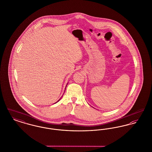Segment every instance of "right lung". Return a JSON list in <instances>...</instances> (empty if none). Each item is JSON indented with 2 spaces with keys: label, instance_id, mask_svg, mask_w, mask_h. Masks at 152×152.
I'll list each match as a JSON object with an SVG mask.
<instances>
[{
  "label": "right lung",
  "instance_id": "add662e5",
  "mask_svg": "<svg viewBox=\"0 0 152 152\" xmlns=\"http://www.w3.org/2000/svg\"><path fill=\"white\" fill-rule=\"evenodd\" d=\"M59 100H58V101H57V102H58V101H59ZM55 104H56V103H55Z\"/></svg>",
  "mask_w": 152,
  "mask_h": 152
}]
</instances>
